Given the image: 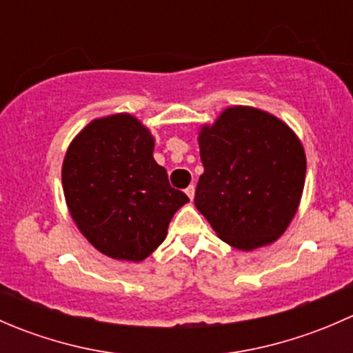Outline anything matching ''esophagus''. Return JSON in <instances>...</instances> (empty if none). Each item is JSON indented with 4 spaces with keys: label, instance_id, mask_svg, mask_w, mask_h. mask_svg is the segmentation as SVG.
<instances>
[{
    "label": "esophagus",
    "instance_id": "obj_1",
    "mask_svg": "<svg viewBox=\"0 0 353 353\" xmlns=\"http://www.w3.org/2000/svg\"><path fill=\"white\" fill-rule=\"evenodd\" d=\"M186 194L190 196V199L194 198V184H190V186L186 188Z\"/></svg>",
    "mask_w": 353,
    "mask_h": 353
}]
</instances>
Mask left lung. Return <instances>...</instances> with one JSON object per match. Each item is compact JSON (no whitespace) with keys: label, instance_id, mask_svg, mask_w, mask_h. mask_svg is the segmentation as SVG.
Instances as JSON below:
<instances>
[{"label":"left lung","instance_id":"1","mask_svg":"<svg viewBox=\"0 0 353 353\" xmlns=\"http://www.w3.org/2000/svg\"><path fill=\"white\" fill-rule=\"evenodd\" d=\"M205 172L194 205L223 243L252 251L287 230L302 198L305 154L273 114L248 105L222 110L198 134Z\"/></svg>","mask_w":353,"mask_h":353}]
</instances>
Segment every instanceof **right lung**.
Instances as JSON below:
<instances>
[{
    "label": "right lung",
    "instance_id": "obj_1",
    "mask_svg": "<svg viewBox=\"0 0 353 353\" xmlns=\"http://www.w3.org/2000/svg\"><path fill=\"white\" fill-rule=\"evenodd\" d=\"M148 128L126 112L99 117L71 141L61 179L70 215L102 254L143 261L190 198L155 162Z\"/></svg>",
    "mask_w": 353,
    "mask_h": 353
}]
</instances>
